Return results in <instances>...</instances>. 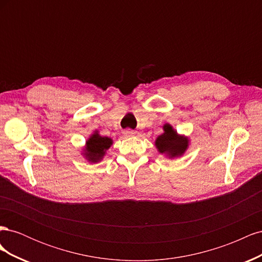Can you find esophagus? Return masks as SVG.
Segmentation results:
<instances>
[{
  "mask_svg": "<svg viewBox=\"0 0 262 262\" xmlns=\"http://www.w3.org/2000/svg\"><path fill=\"white\" fill-rule=\"evenodd\" d=\"M134 132L133 130H124L123 131V137H125V138H130V137H133L134 136Z\"/></svg>",
  "mask_w": 262,
  "mask_h": 262,
  "instance_id": "34e87169",
  "label": "esophagus"
}]
</instances>
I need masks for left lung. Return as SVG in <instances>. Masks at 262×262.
<instances>
[{"instance_id":"obj_1","label":"left lung","mask_w":262,"mask_h":262,"mask_svg":"<svg viewBox=\"0 0 262 262\" xmlns=\"http://www.w3.org/2000/svg\"><path fill=\"white\" fill-rule=\"evenodd\" d=\"M188 139L180 137L170 124L164 125V133L155 141L158 152L167 154L169 157H177L185 153L188 147Z\"/></svg>"}]
</instances>
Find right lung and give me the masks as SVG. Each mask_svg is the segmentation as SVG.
Segmentation results:
<instances>
[{"label": "right lung", "mask_w": 262, "mask_h": 262, "mask_svg": "<svg viewBox=\"0 0 262 262\" xmlns=\"http://www.w3.org/2000/svg\"><path fill=\"white\" fill-rule=\"evenodd\" d=\"M112 144H113L112 139L107 137H100L98 132H95L86 142L84 155L90 162L97 163L102 160L106 150Z\"/></svg>", "instance_id": "right-lung-1"}]
</instances>
